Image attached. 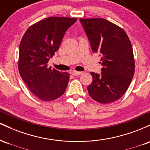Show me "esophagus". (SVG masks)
Masks as SVG:
<instances>
[{
    "label": "esophagus",
    "mask_w": 150,
    "mask_h": 150,
    "mask_svg": "<svg viewBox=\"0 0 150 150\" xmlns=\"http://www.w3.org/2000/svg\"><path fill=\"white\" fill-rule=\"evenodd\" d=\"M70 73L73 75H80L81 74H82V72H78V71H75V70H74V71H72Z\"/></svg>",
    "instance_id": "obj_1"
}]
</instances>
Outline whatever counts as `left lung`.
Here are the masks:
<instances>
[{
	"mask_svg": "<svg viewBox=\"0 0 150 150\" xmlns=\"http://www.w3.org/2000/svg\"><path fill=\"white\" fill-rule=\"evenodd\" d=\"M94 53L101 56V73L91 72L87 87L94 100L108 104L119 99L128 89L135 72L130 39L120 27L105 19H80ZM101 63V62H100Z\"/></svg>",
	"mask_w": 150,
	"mask_h": 150,
	"instance_id": "left-lung-1",
	"label": "left lung"
}]
</instances>
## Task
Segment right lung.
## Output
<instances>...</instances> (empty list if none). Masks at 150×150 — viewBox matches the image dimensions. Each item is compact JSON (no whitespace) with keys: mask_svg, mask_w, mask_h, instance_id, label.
Here are the masks:
<instances>
[{"mask_svg":"<svg viewBox=\"0 0 150 150\" xmlns=\"http://www.w3.org/2000/svg\"><path fill=\"white\" fill-rule=\"evenodd\" d=\"M77 18L50 17L30 26L20 42L18 70L29 89L40 100L61 97L69 81L68 73L48 67V62L59 49L67 30Z\"/></svg>","mask_w":150,"mask_h":150,"instance_id":"add662e5","label":"right lung"}]
</instances>
